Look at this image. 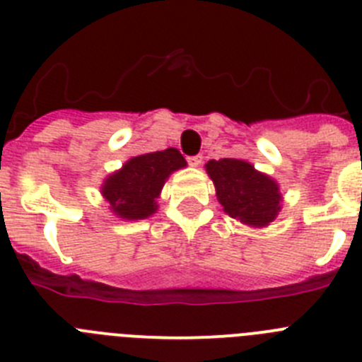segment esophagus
<instances>
[{
	"mask_svg": "<svg viewBox=\"0 0 362 362\" xmlns=\"http://www.w3.org/2000/svg\"><path fill=\"white\" fill-rule=\"evenodd\" d=\"M201 163H203V156H192V158H188V165L190 166H199Z\"/></svg>",
	"mask_w": 362,
	"mask_h": 362,
	"instance_id": "obj_1",
	"label": "esophagus"
}]
</instances>
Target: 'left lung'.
I'll use <instances>...</instances> for the list:
<instances>
[{"instance_id":"1","label":"left lung","mask_w":362,"mask_h":362,"mask_svg":"<svg viewBox=\"0 0 362 362\" xmlns=\"http://www.w3.org/2000/svg\"><path fill=\"white\" fill-rule=\"evenodd\" d=\"M206 172L216 185L217 201L233 219L254 228L270 225L281 212L279 185L243 159H212Z\"/></svg>"}]
</instances>
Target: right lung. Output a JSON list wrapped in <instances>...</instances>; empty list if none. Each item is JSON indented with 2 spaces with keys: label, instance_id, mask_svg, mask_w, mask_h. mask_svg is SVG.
<instances>
[{
  "label": "right lung",
  "instance_id": "1",
  "mask_svg": "<svg viewBox=\"0 0 362 362\" xmlns=\"http://www.w3.org/2000/svg\"><path fill=\"white\" fill-rule=\"evenodd\" d=\"M187 166L177 148L150 152L129 159L105 179L101 194L121 219H145L158 210V197L168 175Z\"/></svg>",
  "mask_w": 362,
  "mask_h": 362
}]
</instances>
